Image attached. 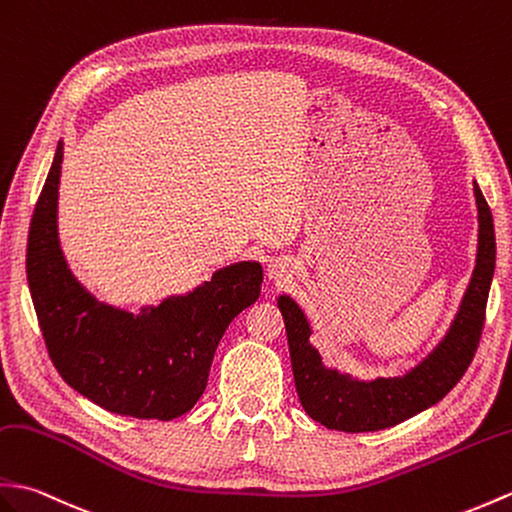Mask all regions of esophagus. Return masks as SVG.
Returning a JSON list of instances; mask_svg holds the SVG:
<instances>
[{
    "instance_id": "esophagus-1",
    "label": "esophagus",
    "mask_w": 512,
    "mask_h": 512,
    "mask_svg": "<svg viewBox=\"0 0 512 512\" xmlns=\"http://www.w3.org/2000/svg\"><path fill=\"white\" fill-rule=\"evenodd\" d=\"M268 277L275 281V283H281L290 277V264L285 259H275L272 264L268 266Z\"/></svg>"
}]
</instances>
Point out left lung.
I'll return each mask as SVG.
<instances>
[{
	"mask_svg": "<svg viewBox=\"0 0 512 512\" xmlns=\"http://www.w3.org/2000/svg\"><path fill=\"white\" fill-rule=\"evenodd\" d=\"M473 194L478 207V253L469 285L445 336L401 377L358 379L327 366L310 342L312 325L301 305L290 294L279 296L296 392L314 421L340 432L386 430L432 408L465 375L482 336L495 272L493 216L475 181Z\"/></svg>",
	"mask_w": 512,
	"mask_h": 512,
	"instance_id": "1",
	"label": "left lung"
}]
</instances>
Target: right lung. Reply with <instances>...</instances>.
<instances>
[{
    "label": "right lung",
    "instance_id": "add662e5",
    "mask_svg": "<svg viewBox=\"0 0 512 512\" xmlns=\"http://www.w3.org/2000/svg\"><path fill=\"white\" fill-rule=\"evenodd\" d=\"M63 141L30 222L26 272L47 353L65 382L115 414L170 421L194 408L231 320L259 299L264 268L237 261L139 314L102 303L71 272L58 235Z\"/></svg>",
    "mask_w": 512,
    "mask_h": 512
}]
</instances>
